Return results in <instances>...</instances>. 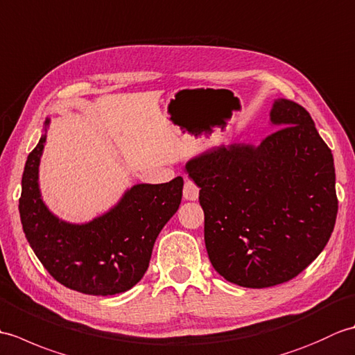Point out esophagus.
<instances>
[{
    "label": "esophagus",
    "instance_id": "obj_1",
    "mask_svg": "<svg viewBox=\"0 0 355 355\" xmlns=\"http://www.w3.org/2000/svg\"><path fill=\"white\" fill-rule=\"evenodd\" d=\"M200 187L193 183V180L184 177V186H183V197L189 201H195L198 198Z\"/></svg>",
    "mask_w": 355,
    "mask_h": 355
}]
</instances>
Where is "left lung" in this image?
Wrapping results in <instances>:
<instances>
[{
	"instance_id": "1",
	"label": "left lung",
	"mask_w": 355,
	"mask_h": 355,
	"mask_svg": "<svg viewBox=\"0 0 355 355\" xmlns=\"http://www.w3.org/2000/svg\"><path fill=\"white\" fill-rule=\"evenodd\" d=\"M275 132L186 164L200 189L209 259L225 281L267 288L296 277L325 248L338 200L334 158L299 103L279 99Z\"/></svg>"
}]
</instances>
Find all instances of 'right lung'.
<instances>
[{
	"label": "right lung",
	"mask_w": 355,
	"mask_h": 355,
	"mask_svg": "<svg viewBox=\"0 0 355 355\" xmlns=\"http://www.w3.org/2000/svg\"><path fill=\"white\" fill-rule=\"evenodd\" d=\"M44 143L45 135L28 154L22 173L19 215L30 247L67 288L92 296L132 288L148 270L158 233L180 207L183 178L137 184L103 216L82 225L67 224L49 212L40 195L37 166Z\"/></svg>",
	"instance_id": "obj_1"
}]
</instances>
